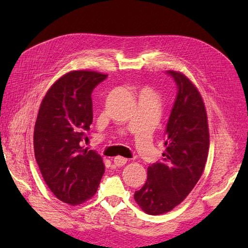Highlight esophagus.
Here are the masks:
<instances>
[{
  "label": "esophagus",
  "mask_w": 248,
  "mask_h": 248,
  "mask_svg": "<svg viewBox=\"0 0 248 248\" xmlns=\"http://www.w3.org/2000/svg\"><path fill=\"white\" fill-rule=\"evenodd\" d=\"M127 162H128V159H125V157H124V156L118 155V156L114 157V164L118 167H121L124 164H127Z\"/></svg>",
  "instance_id": "34e87169"
}]
</instances>
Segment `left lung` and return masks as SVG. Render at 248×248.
<instances>
[{"label":"left lung","instance_id":"left-lung-1","mask_svg":"<svg viewBox=\"0 0 248 248\" xmlns=\"http://www.w3.org/2000/svg\"><path fill=\"white\" fill-rule=\"evenodd\" d=\"M178 93L166 127L163 161L148 167L134 199L150 215L167 213L183 202L202 175L210 135L207 110L197 87L182 72L167 70Z\"/></svg>","mask_w":248,"mask_h":248}]
</instances>
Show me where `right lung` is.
Wrapping results in <instances>:
<instances>
[{"label": "right lung", "mask_w": 248, "mask_h": 248, "mask_svg": "<svg viewBox=\"0 0 248 248\" xmlns=\"http://www.w3.org/2000/svg\"><path fill=\"white\" fill-rule=\"evenodd\" d=\"M107 77L93 70L67 72L46 92L37 115V164L55 197L71 205L91 199L104 173L101 155L83 149L82 141L93 123L92 93Z\"/></svg>", "instance_id": "obj_1"}]
</instances>
